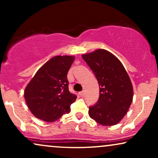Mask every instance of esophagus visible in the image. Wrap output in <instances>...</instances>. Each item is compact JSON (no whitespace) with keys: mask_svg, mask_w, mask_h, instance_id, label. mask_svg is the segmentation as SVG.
Wrapping results in <instances>:
<instances>
[{"mask_svg":"<svg viewBox=\"0 0 158 158\" xmlns=\"http://www.w3.org/2000/svg\"><path fill=\"white\" fill-rule=\"evenodd\" d=\"M79 96H80V97H84V96H85V92H84V90H83V91L79 92Z\"/></svg>","mask_w":158,"mask_h":158,"instance_id":"esophagus-1","label":"esophagus"}]
</instances>
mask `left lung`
<instances>
[{
	"label": "left lung",
	"instance_id": "8db88e82",
	"mask_svg": "<svg viewBox=\"0 0 158 158\" xmlns=\"http://www.w3.org/2000/svg\"><path fill=\"white\" fill-rule=\"evenodd\" d=\"M99 85V97L88 114L102 126H114L126 115L133 99L130 78L120 61L106 50L82 55Z\"/></svg>",
	"mask_w": 158,
	"mask_h": 158
}]
</instances>
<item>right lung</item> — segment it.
I'll list each match as a JSON object with an SVG mask.
<instances>
[{"label": "right lung", "instance_id": "add662e5", "mask_svg": "<svg viewBox=\"0 0 158 158\" xmlns=\"http://www.w3.org/2000/svg\"><path fill=\"white\" fill-rule=\"evenodd\" d=\"M70 56H57L41 67L25 88L24 98L32 114L54 122L70 112L77 97L69 91L68 72L73 62Z\"/></svg>", "mask_w": 158, "mask_h": 158}]
</instances>
